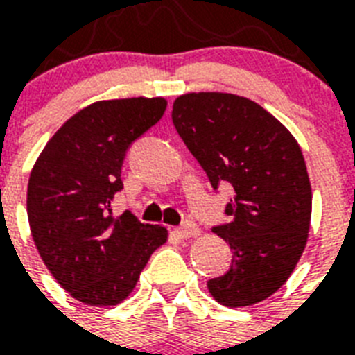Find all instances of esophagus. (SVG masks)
I'll use <instances>...</instances> for the list:
<instances>
[{"label": "esophagus", "instance_id": "34e87169", "mask_svg": "<svg viewBox=\"0 0 355 355\" xmlns=\"http://www.w3.org/2000/svg\"><path fill=\"white\" fill-rule=\"evenodd\" d=\"M177 234L182 239H189V237H197L200 236V228L195 225L193 221H186L180 228H177Z\"/></svg>", "mask_w": 355, "mask_h": 355}]
</instances>
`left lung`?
Wrapping results in <instances>:
<instances>
[{
	"label": "left lung",
	"mask_w": 355,
	"mask_h": 355,
	"mask_svg": "<svg viewBox=\"0 0 355 355\" xmlns=\"http://www.w3.org/2000/svg\"><path fill=\"white\" fill-rule=\"evenodd\" d=\"M171 118L214 189H234L232 221L214 228L232 265L208 291L227 308L261 302L286 284L308 243L311 184L300 145L272 114L234 94H184Z\"/></svg>",
	"instance_id": "1"
}]
</instances>
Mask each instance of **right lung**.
Instances as JSON below:
<instances>
[{
  "mask_svg": "<svg viewBox=\"0 0 355 355\" xmlns=\"http://www.w3.org/2000/svg\"><path fill=\"white\" fill-rule=\"evenodd\" d=\"M164 97L88 105L53 134L27 186L35 247L53 278L86 306H118L132 293L167 228L130 211L112 217L128 145L160 121Z\"/></svg>",
  "mask_w": 355,
  "mask_h": 355,
  "instance_id": "1",
  "label": "right lung"
}]
</instances>
